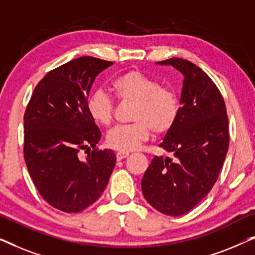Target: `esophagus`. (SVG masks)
<instances>
[{
    "label": "esophagus",
    "mask_w": 255,
    "mask_h": 255,
    "mask_svg": "<svg viewBox=\"0 0 255 255\" xmlns=\"http://www.w3.org/2000/svg\"><path fill=\"white\" fill-rule=\"evenodd\" d=\"M128 153H123V152H118L116 154V158H117L118 161H120V160H123L125 158H128Z\"/></svg>",
    "instance_id": "1"
}]
</instances>
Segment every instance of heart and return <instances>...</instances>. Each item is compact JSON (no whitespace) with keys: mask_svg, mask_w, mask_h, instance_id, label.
<instances>
[{"mask_svg":"<svg viewBox=\"0 0 255 255\" xmlns=\"http://www.w3.org/2000/svg\"><path fill=\"white\" fill-rule=\"evenodd\" d=\"M111 87L122 102L133 103V123L118 125L108 132L106 141L110 148L123 153L134 151L147 140L152 131L161 135L174 127L180 102L173 88L160 86L156 80L137 69L118 76ZM87 111L95 123L107 127L113 122L115 103L106 90L97 89L88 97Z\"/></svg>","mask_w":255,"mask_h":255,"instance_id":"heart-1","label":"heart"}]
</instances>
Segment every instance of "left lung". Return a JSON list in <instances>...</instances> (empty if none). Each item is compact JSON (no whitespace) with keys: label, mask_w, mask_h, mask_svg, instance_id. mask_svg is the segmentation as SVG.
Masks as SVG:
<instances>
[{"label":"left lung","mask_w":255,"mask_h":255,"mask_svg":"<svg viewBox=\"0 0 255 255\" xmlns=\"http://www.w3.org/2000/svg\"><path fill=\"white\" fill-rule=\"evenodd\" d=\"M184 76L180 113L159 146L175 159L154 156L141 180L145 200L168 216H181L214 187L229 148V120L221 92L207 73L181 58L159 61Z\"/></svg>","instance_id":"obj_1"}]
</instances>
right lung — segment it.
<instances>
[{"mask_svg": "<svg viewBox=\"0 0 255 255\" xmlns=\"http://www.w3.org/2000/svg\"><path fill=\"white\" fill-rule=\"evenodd\" d=\"M111 65L81 57L48 72L24 114V159L31 179L48 204L68 214L99 200L116 163L111 149L95 148L101 131L87 111L94 80ZM90 147L85 161L80 160L78 152Z\"/></svg>", "mask_w": 255, "mask_h": 255, "instance_id": "1", "label": "right lung"}]
</instances>
